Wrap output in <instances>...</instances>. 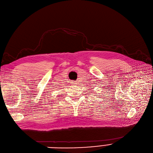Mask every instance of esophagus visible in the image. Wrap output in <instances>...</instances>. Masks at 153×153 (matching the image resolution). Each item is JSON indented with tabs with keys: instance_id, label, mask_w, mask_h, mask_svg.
Here are the masks:
<instances>
[{
	"instance_id": "obj_1",
	"label": "esophagus",
	"mask_w": 153,
	"mask_h": 153,
	"mask_svg": "<svg viewBox=\"0 0 153 153\" xmlns=\"http://www.w3.org/2000/svg\"><path fill=\"white\" fill-rule=\"evenodd\" d=\"M74 83H76V82H74Z\"/></svg>"
}]
</instances>
